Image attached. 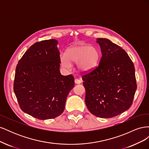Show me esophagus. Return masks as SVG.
<instances>
[{
	"label": "esophagus",
	"instance_id": "34e87169",
	"mask_svg": "<svg viewBox=\"0 0 149 149\" xmlns=\"http://www.w3.org/2000/svg\"><path fill=\"white\" fill-rule=\"evenodd\" d=\"M74 82H75L76 84H80L81 83V81L79 79H74Z\"/></svg>",
	"mask_w": 149,
	"mask_h": 149
}]
</instances>
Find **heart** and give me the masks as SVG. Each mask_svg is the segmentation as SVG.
<instances>
[{
	"instance_id": "heart-1",
	"label": "heart",
	"mask_w": 149,
	"mask_h": 149,
	"mask_svg": "<svg viewBox=\"0 0 149 149\" xmlns=\"http://www.w3.org/2000/svg\"><path fill=\"white\" fill-rule=\"evenodd\" d=\"M100 58L97 49L89 45H78L70 48L66 54L61 55L63 67L70 69L72 63H77L78 70L82 73L91 71L97 66Z\"/></svg>"
}]
</instances>
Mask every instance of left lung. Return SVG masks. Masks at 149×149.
I'll list each match as a JSON object with an SVG mask.
<instances>
[{
	"instance_id": "left-lung-1",
	"label": "left lung",
	"mask_w": 149,
	"mask_h": 149,
	"mask_svg": "<svg viewBox=\"0 0 149 149\" xmlns=\"http://www.w3.org/2000/svg\"><path fill=\"white\" fill-rule=\"evenodd\" d=\"M102 56L99 65L82 76L85 102L91 114L111 118L131 106L137 89L133 62L124 49L106 38H97Z\"/></svg>"
}]
</instances>
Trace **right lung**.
Wrapping results in <instances>:
<instances>
[{
  "label": "right lung",
  "instance_id": "right-lung-1",
  "mask_svg": "<svg viewBox=\"0 0 149 149\" xmlns=\"http://www.w3.org/2000/svg\"><path fill=\"white\" fill-rule=\"evenodd\" d=\"M58 41L43 40L31 45L17 65L13 82L21 109L40 120L53 119L65 109L74 86L73 76H63Z\"/></svg>",
  "mask_w": 149,
  "mask_h": 149
}]
</instances>
